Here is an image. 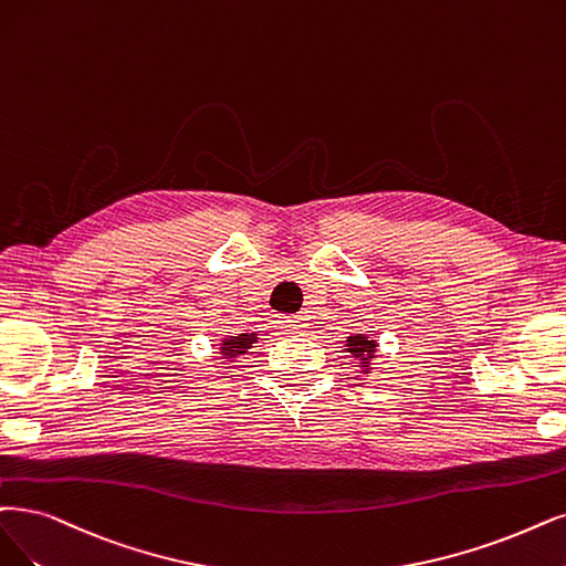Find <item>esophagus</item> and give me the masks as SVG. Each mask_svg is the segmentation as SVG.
Here are the masks:
<instances>
[{
	"mask_svg": "<svg viewBox=\"0 0 566 566\" xmlns=\"http://www.w3.org/2000/svg\"><path fill=\"white\" fill-rule=\"evenodd\" d=\"M284 322H286V326L291 328V333H303V328H305V319H303L301 315H296V317H286Z\"/></svg>",
	"mask_w": 566,
	"mask_h": 566,
	"instance_id": "34e87169",
	"label": "esophagus"
}]
</instances>
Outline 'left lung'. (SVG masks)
<instances>
[{"label": "left lung", "mask_w": 566, "mask_h": 566, "mask_svg": "<svg viewBox=\"0 0 566 566\" xmlns=\"http://www.w3.org/2000/svg\"><path fill=\"white\" fill-rule=\"evenodd\" d=\"M345 343H347L345 347L352 357L361 361L364 373H370V361L375 359V354H378V343L368 338L366 333H354V336H349Z\"/></svg>", "instance_id": "left-lung-1"}]
</instances>
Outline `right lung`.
Here are the masks:
<instances>
[{"mask_svg":"<svg viewBox=\"0 0 566 566\" xmlns=\"http://www.w3.org/2000/svg\"><path fill=\"white\" fill-rule=\"evenodd\" d=\"M259 333H238V336H228L219 343V352H221V359L226 361H233L242 354H247V349L254 345L259 338Z\"/></svg>","mask_w":566,"mask_h":566,"instance_id":"add662e5","label":"right lung"}]
</instances>
